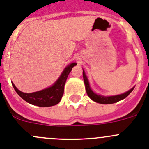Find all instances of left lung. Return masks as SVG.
<instances>
[{"mask_svg":"<svg viewBox=\"0 0 149 149\" xmlns=\"http://www.w3.org/2000/svg\"><path fill=\"white\" fill-rule=\"evenodd\" d=\"M83 74H84V83H85L86 86V90L87 95H88L90 98H91L92 100H94L95 102H97V103H101V104H111V103H117V102L120 101L121 100L125 98L132 91V90L134 89V88H132V89H130L129 91H128L127 92L125 93L122 94V95H115V96H110V97H103L100 96V95H96L95 93H94L93 91L91 89L89 86V84H88V79H87V77L86 76L85 72H83Z\"/></svg>","mask_w":149,"mask_h":149,"instance_id":"left-lung-1","label":"left lung"}]
</instances>
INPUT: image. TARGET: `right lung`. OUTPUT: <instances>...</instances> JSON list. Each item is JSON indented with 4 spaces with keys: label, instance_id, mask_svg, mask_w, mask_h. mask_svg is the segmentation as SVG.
I'll list each match as a JSON object with an SVG mask.
<instances>
[{
    "label": "right lung",
    "instance_id": "add662e5",
    "mask_svg": "<svg viewBox=\"0 0 149 149\" xmlns=\"http://www.w3.org/2000/svg\"><path fill=\"white\" fill-rule=\"evenodd\" d=\"M76 65H77L76 63H73L68 65L67 67L65 68L63 73L61 74V77L55 82L54 85L41 91L29 94L24 93L17 89L13 83H12V84L17 95L27 103L40 107H49V106H54L61 101L63 95L64 86L68 75L72 71L73 66Z\"/></svg>",
    "mask_w": 149,
    "mask_h": 149
}]
</instances>
